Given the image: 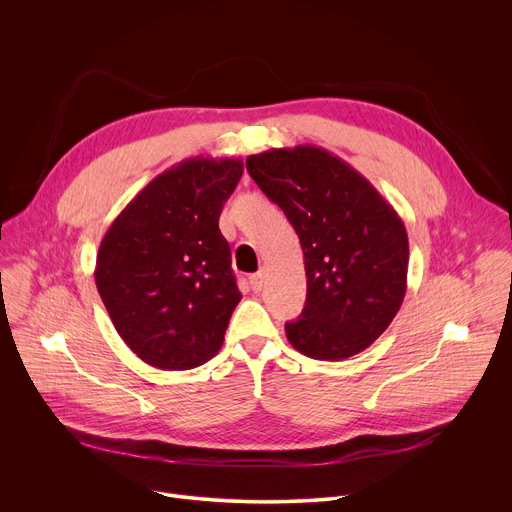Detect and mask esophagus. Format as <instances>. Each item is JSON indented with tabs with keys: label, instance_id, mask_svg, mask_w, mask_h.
<instances>
[{
	"label": "esophagus",
	"instance_id": "1",
	"mask_svg": "<svg viewBox=\"0 0 512 512\" xmlns=\"http://www.w3.org/2000/svg\"><path fill=\"white\" fill-rule=\"evenodd\" d=\"M265 277H267V271H265V269L253 273V275H251V289H253V291H261L263 285H265Z\"/></svg>",
	"mask_w": 512,
	"mask_h": 512
}]
</instances>
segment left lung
<instances>
[{"mask_svg": "<svg viewBox=\"0 0 512 512\" xmlns=\"http://www.w3.org/2000/svg\"><path fill=\"white\" fill-rule=\"evenodd\" d=\"M247 172L283 210L304 251L308 298L302 316L285 324L289 344L318 360L369 348L407 289L409 241L395 208L316 145L249 156Z\"/></svg>", "mask_w": 512, "mask_h": 512, "instance_id": "8db88e82", "label": "left lung"}]
</instances>
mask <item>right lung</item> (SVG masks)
<instances>
[{
	"instance_id": "add662e5",
	"label": "right lung",
	"mask_w": 512,
	"mask_h": 512,
	"mask_svg": "<svg viewBox=\"0 0 512 512\" xmlns=\"http://www.w3.org/2000/svg\"><path fill=\"white\" fill-rule=\"evenodd\" d=\"M243 176L235 158H188L156 176L113 221L95 267L123 342L164 371H188L223 346L241 302L218 216Z\"/></svg>"
}]
</instances>
